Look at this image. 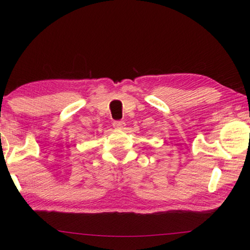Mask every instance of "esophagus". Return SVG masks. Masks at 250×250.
<instances>
[{
    "label": "esophagus",
    "mask_w": 250,
    "mask_h": 250,
    "mask_svg": "<svg viewBox=\"0 0 250 250\" xmlns=\"http://www.w3.org/2000/svg\"><path fill=\"white\" fill-rule=\"evenodd\" d=\"M113 126H115L116 129L122 130L125 126V124L124 121H115V122H113Z\"/></svg>",
    "instance_id": "34e87169"
}]
</instances>
